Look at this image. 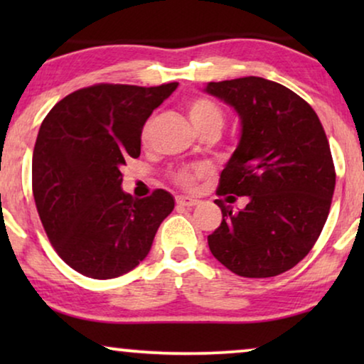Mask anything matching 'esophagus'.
Segmentation results:
<instances>
[{"mask_svg": "<svg viewBox=\"0 0 364 364\" xmlns=\"http://www.w3.org/2000/svg\"><path fill=\"white\" fill-rule=\"evenodd\" d=\"M176 200H177V205H181V207H187V208H191V207L197 205V203H198L197 198H193V197H186V196L177 197Z\"/></svg>", "mask_w": 364, "mask_h": 364, "instance_id": "34e87169", "label": "esophagus"}]
</instances>
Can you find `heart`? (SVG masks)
Wrapping results in <instances>:
<instances>
[{
    "mask_svg": "<svg viewBox=\"0 0 364 364\" xmlns=\"http://www.w3.org/2000/svg\"><path fill=\"white\" fill-rule=\"evenodd\" d=\"M187 112L193 124V127H196L197 131H202V129H205L207 126H212V124H218V126H222L223 122L220 107L207 97L192 99V101L187 104ZM151 131H152V119H149V121L144 124V129H142L144 141H147L149 136H151ZM207 173H208L207 167H196V168H188V171L178 172L176 178L181 186L192 187L198 178L207 176Z\"/></svg>",
    "mask_w": 364,
    "mask_h": 364,
    "instance_id": "heart-1",
    "label": "heart"
}]
</instances>
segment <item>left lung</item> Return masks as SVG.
Wrapping results in <instances>:
<instances>
[{
	"mask_svg": "<svg viewBox=\"0 0 364 364\" xmlns=\"http://www.w3.org/2000/svg\"><path fill=\"white\" fill-rule=\"evenodd\" d=\"M235 109L240 141L220 173L222 223L208 235L212 255L235 275L268 278L290 270L315 245L335 192L326 134L310 104L263 77L208 82L203 89Z\"/></svg>",
	"mask_w": 364,
	"mask_h": 364,
	"instance_id": "1",
	"label": "left lung"
}]
</instances>
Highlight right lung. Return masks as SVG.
<instances>
[{
    "label": "right lung",
    "mask_w": 364,
    "mask_h": 364,
    "mask_svg": "<svg viewBox=\"0 0 364 364\" xmlns=\"http://www.w3.org/2000/svg\"><path fill=\"white\" fill-rule=\"evenodd\" d=\"M178 82L156 87L96 84L61 99L39 127L33 196L49 242L84 277L131 272L151 252L173 197L157 188L134 198L121 167L141 156L144 124Z\"/></svg>",
    "instance_id": "right-lung-1"
}]
</instances>
